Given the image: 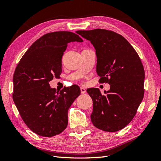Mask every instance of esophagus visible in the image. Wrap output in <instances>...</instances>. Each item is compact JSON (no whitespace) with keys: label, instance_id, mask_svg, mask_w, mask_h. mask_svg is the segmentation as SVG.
<instances>
[{"label":"esophagus","instance_id":"esophagus-1","mask_svg":"<svg viewBox=\"0 0 161 161\" xmlns=\"http://www.w3.org/2000/svg\"><path fill=\"white\" fill-rule=\"evenodd\" d=\"M80 92L82 94H84L86 92V89L85 88H83V87H80Z\"/></svg>","mask_w":161,"mask_h":161}]
</instances>
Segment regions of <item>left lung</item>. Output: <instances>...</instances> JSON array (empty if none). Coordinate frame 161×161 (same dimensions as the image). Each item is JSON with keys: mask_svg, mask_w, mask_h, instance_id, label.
I'll return each mask as SVG.
<instances>
[{"mask_svg": "<svg viewBox=\"0 0 161 161\" xmlns=\"http://www.w3.org/2000/svg\"><path fill=\"white\" fill-rule=\"evenodd\" d=\"M76 32L94 46L99 82L110 85L105 95L97 88L86 90L93 103L92 123L101 130L119 131L134 118L143 99L142 62L134 47L118 33L103 29Z\"/></svg>", "mask_w": 161, "mask_h": 161, "instance_id": "obj_1", "label": "left lung"}]
</instances>
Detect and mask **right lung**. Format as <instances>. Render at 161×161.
<instances>
[{
  "instance_id": "1",
  "label": "right lung",
  "mask_w": 161,
  "mask_h": 161,
  "mask_svg": "<svg viewBox=\"0 0 161 161\" xmlns=\"http://www.w3.org/2000/svg\"><path fill=\"white\" fill-rule=\"evenodd\" d=\"M82 42L77 34L56 31L43 35L23 55L13 75V99L25 124L44 137L60 134L68 125V111L79 96L73 85L60 92L49 82L62 72V58L68 43Z\"/></svg>"
}]
</instances>
